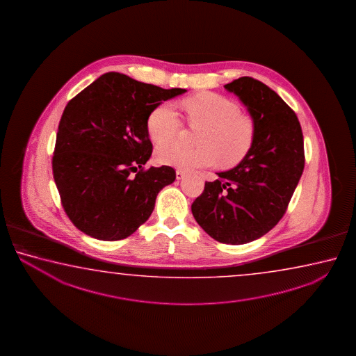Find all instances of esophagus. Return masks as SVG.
Listing matches in <instances>:
<instances>
[{
  "mask_svg": "<svg viewBox=\"0 0 356 356\" xmlns=\"http://www.w3.org/2000/svg\"><path fill=\"white\" fill-rule=\"evenodd\" d=\"M186 175H187V173H186L184 170H181V169H177V170H175V177H177V179H183V178L186 177Z\"/></svg>",
  "mask_w": 356,
  "mask_h": 356,
  "instance_id": "obj_1",
  "label": "esophagus"
}]
</instances>
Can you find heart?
<instances>
[{
	"instance_id": "heart-1",
	"label": "heart",
	"mask_w": 356,
	"mask_h": 356,
	"mask_svg": "<svg viewBox=\"0 0 356 356\" xmlns=\"http://www.w3.org/2000/svg\"><path fill=\"white\" fill-rule=\"evenodd\" d=\"M184 117L191 126H202L198 147L181 143L159 145L157 159L163 164L183 169L209 167L219 163L224 167L243 161L253 148L257 126L253 117L241 112L239 104L228 97L204 92L188 97L181 102ZM181 117L168 102L158 104L147 118V131L153 142L164 143L181 132Z\"/></svg>"
}]
</instances>
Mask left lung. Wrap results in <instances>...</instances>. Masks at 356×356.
I'll return each mask as SVG.
<instances>
[{"mask_svg": "<svg viewBox=\"0 0 356 356\" xmlns=\"http://www.w3.org/2000/svg\"><path fill=\"white\" fill-rule=\"evenodd\" d=\"M224 87L247 106L257 136L235 168L205 181L192 213L213 239L238 245L266 234L283 218L304 169V138L296 112L268 86L241 77Z\"/></svg>", "mask_w": 356, "mask_h": 356, "instance_id": "8db88e82", "label": "left lung"}]
</instances>
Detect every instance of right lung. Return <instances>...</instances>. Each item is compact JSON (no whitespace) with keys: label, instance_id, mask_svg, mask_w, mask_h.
<instances>
[{"label":"right lung","instance_id":"1","mask_svg":"<svg viewBox=\"0 0 356 356\" xmlns=\"http://www.w3.org/2000/svg\"><path fill=\"white\" fill-rule=\"evenodd\" d=\"M184 92L109 72L67 103L52 170L62 207L77 229L99 241H121L151 217L175 170L145 168L153 151L147 118Z\"/></svg>","mask_w":356,"mask_h":356}]
</instances>
